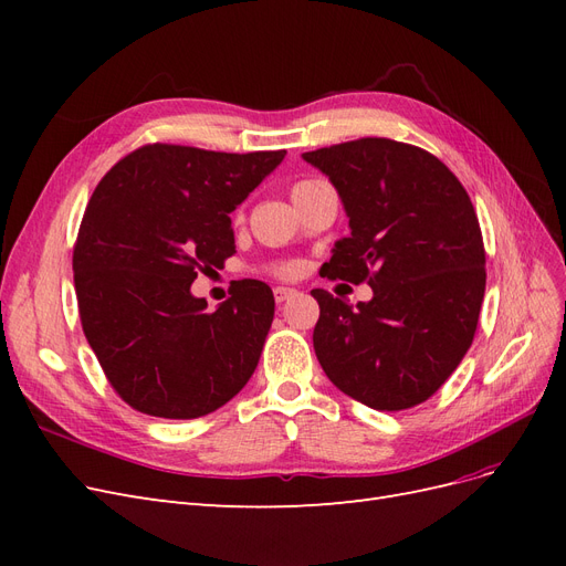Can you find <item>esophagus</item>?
<instances>
[{"label": "esophagus", "mask_w": 566, "mask_h": 566, "mask_svg": "<svg viewBox=\"0 0 566 566\" xmlns=\"http://www.w3.org/2000/svg\"><path fill=\"white\" fill-rule=\"evenodd\" d=\"M295 295H297V290H293V287H273V300H276L279 304H283L285 300L295 297Z\"/></svg>", "instance_id": "esophagus-1"}]
</instances>
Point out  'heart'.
I'll use <instances>...</instances> for the list:
<instances>
[{
    "instance_id": "heart-1",
    "label": "heart",
    "mask_w": 566,
    "mask_h": 566,
    "mask_svg": "<svg viewBox=\"0 0 566 566\" xmlns=\"http://www.w3.org/2000/svg\"><path fill=\"white\" fill-rule=\"evenodd\" d=\"M314 184H318V179H304V181H297L295 186H293V198L295 196H300L302 191H306V188L310 186H314ZM279 273V276H295L297 273V264H290V262H285V264H279L276 269H273Z\"/></svg>"
}]
</instances>
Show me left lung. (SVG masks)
<instances>
[{"mask_svg":"<svg viewBox=\"0 0 566 566\" xmlns=\"http://www.w3.org/2000/svg\"><path fill=\"white\" fill-rule=\"evenodd\" d=\"M333 181L352 233L328 279L373 287L356 310L325 290L314 349L331 382L375 410L427 401L468 354L486 287L482 229L451 169L418 146L366 136L302 156Z\"/></svg>","mask_w":566,"mask_h":566,"instance_id":"left-lung-1","label":"left lung"}]
</instances>
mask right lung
I'll return each instance as SVG.
<instances>
[{
	"mask_svg": "<svg viewBox=\"0 0 566 566\" xmlns=\"http://www.w3.org/2000/svg\"><path fill=\"white\" fill-rule=\"evenodd\" d=\"M283 158L148 144L94 188L73 250L80 321L134 410L193 420L252 378L276 306L271 287L245 279L208 312L191 283L235 252L229 214Z\"/></svg>",
	"mask_w": 566,
	"mask_h": 566,
	"instance_id": "1",
	"label": "right lung"
}]
</instances>
